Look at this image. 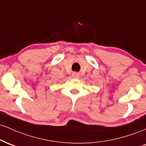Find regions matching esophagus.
Instances as JSON below:
<instances>
[{
	"label": "esophagus",
	"instance_id": "esophagus-1",
	"mask_svg": "<svg viewBox=\"0 0 146 146\" xmlns=\"http://www.w3.org/2000/svg\"><path fill=\"white\" fill-rule=\"evenodd\" d=\"M72 77H73V78L78 79L80 78V74H79L78 73H73V74H72Z\"/></svg>",
	"mask_w": 146,
	"mask_h": 146
}]
</instances>
